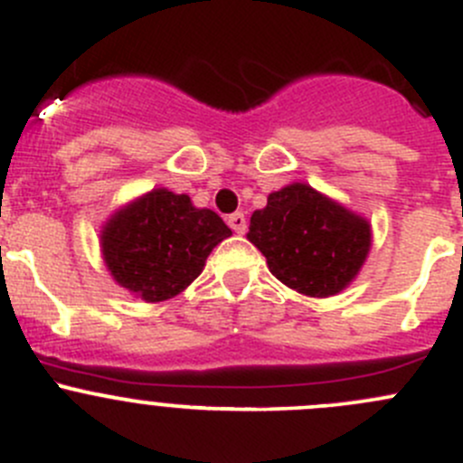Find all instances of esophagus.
Listing matches in <instances>:
<instances>
[{
	"mask_svg": "<svg viewBox=\"0 0 463 463\" xmlns=\"http://www.w3.org/2000/svg\"><path fill=\"white\" fill-rule=\"evenodd\" d=\"M228 226H231L232 231L237 232V235H241V232H246V217H244V213H232V214H228Z\"/></svg>",
	"mask_w": 463,
	"mask_h": 463,
	"instance_id": "1",
	"label": "esophagus"
}]
</instances>
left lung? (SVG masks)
Returning a JSON list of instances; mask_svg holds the SVG:
<instances>
[{
  "label": "left lung",
  "mask_w": 463,
  "mask_h": 463,
  "mask_svg": "<svg viewBox=\"0 0 463 463\" xmlns=\"http://www.w3.org/2000/svg\"><path fill=\"white\" fill-rule=\"evenodd\" d=\"M249 237L269 270L298 293L329 298L343 291L365 264L370 222L307 184L269 194L250 217Z\"/></svg>",
  "instance_id": "left-lung-1"
}]
</instances>
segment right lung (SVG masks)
<instances>
[{"mask_svg": "<svg viewBox=\"0 0 463 463\" xmlns=\"http://www.w3.org/2000/svg\"><path fill=\"white\" fill-rule=\"evenodd\" d=\"M232 231L188 194L156 188L111 214L100 235L111 278L145 302L179 296Z\"/></svg>", "mask_w": 463, "mask_h": 463, "instance_id": "right-lung-1", "label": "right lung"}]
</instances>
